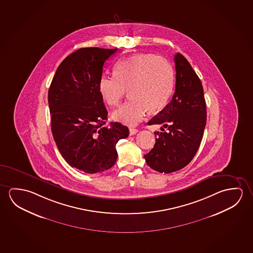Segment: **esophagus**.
I'll use <instances>...</instances> for the list:
<instances>
[{
    "instance_id": "1",
    "label": "esophagus",
    "mask_w": 253,
    "mask_h": 253,
    "mask_svg": "<svg viewBox=\"0 0 253 253\" xmlns=\"http://www.w3.org/2000/svg\"><path fill=\"white\" fill-rule=\"evenodd\" d=\"M137 132H138V129H135V128L129 129V133H130V135H134V134H136Z\"/></svg>"
}]
</instances>
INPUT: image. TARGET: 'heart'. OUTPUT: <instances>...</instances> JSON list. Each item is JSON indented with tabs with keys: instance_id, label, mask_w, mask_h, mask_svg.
Returning a JSON list of instances; mask_svg holds the SVG:
<instances>
[{
	"instance_id": "b5f03b06",
	"label": "heart",
	"mask_w": 253,
	"mask_h": 253,
	"mask_svg": "<svg viewBox=\"0 0 253 253\" xmlns=\"http://www.w3.org/2000/svg\"><path fill=\"white\" fill-rule=\"evenodd\" d=\"M115 77L103 76L98 89L111 106L121 104L126 90L130 100L113 113L114 120L135 126L146 113L164 107L172 92L174 71L168 60L151 53H137L120 60L114 67Z\"/></svg>"
}]
</instances>
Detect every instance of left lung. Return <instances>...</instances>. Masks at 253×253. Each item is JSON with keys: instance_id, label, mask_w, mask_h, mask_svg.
Listing matches in <instances>:
<instances>
[{"instance_id": "1", "label": "left lung", "mask_w": 253, "mask_h": 253, "mask_svg": "<svg viewBox=\"0 0 253 253\" xmlns=\"http://www.w3.org/2000/svg\"><path fill=\"white\" fill-rule=\"evenodd\" d=\"M174 61L176 88L172 99L148 122L164 126L161 127L163 132H157L154 148L144 156L147 165L161 173L179 170L193 160L207 123V106L200 78L180 53L174 56ZM165 128H168L166 132Z\"/></svg>"}]
</instances>
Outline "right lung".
<instances>
[{"mask_svg": "<svg viewBox=\"0 0 253 253\" xmlns=\"http://www.w3.org/2000/svg\"><path fill=\"white\" fill-rule=\"evenodd\" d=\"M116 49L86 47L60 63L48 90L52 136L68 165L103 172L116 163L117 142L129 135L119 122L105 125L107 110L98 89L105 60Z\"/></svg>", "mask_w": 253, "mask_h": 253, "instance_id": "right-lung-1", "label": "right lung"}]
</instances>
